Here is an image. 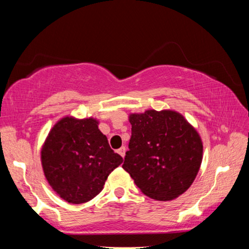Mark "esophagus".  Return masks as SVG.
Returning <instances> with one entry per match:
<instances>
[{
	"label": "esophagus",
	"mask_w": 249,
	"mask_h": 249,
	"mask_svg": "<svg viewBox=\"0 0 249 249\" xmlns=\"http://www.w3.org/2000/svg\"><path fill=\"white\" fill-rule=\"evenodd\" d=\"M125 151H126V148H125V146H122L121 147V148L119 149V150H117V153H119L121 156H122V157H125Z\"/></svg>",
	"instance_id": "34e87169"
}]
</instances>
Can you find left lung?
<instances>
[{"label":"left lung","instance_id":"8db88e82","mask_svg":"<svg viewBox=\"0 0 249 249\" xmlns=\"http://www.w3.org/2000/svg\"><path fill=\"white\" fill-rule=\"evenodd\" d=\"M132 124L123 169L151 199L169 201L190 188L202 162L196 130L174 111L149 109L129 116Z\"/></svg>","mask_w":249,"mask_h":249}]
</instances>
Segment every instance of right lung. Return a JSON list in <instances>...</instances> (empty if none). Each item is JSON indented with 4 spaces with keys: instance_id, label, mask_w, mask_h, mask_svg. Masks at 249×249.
Listing matches in <instances>:
<instances>
[{
    "instance_id": "add662e5",
    "label": "right lung",
    "mask_w": 249,
    "mask_h": 249,
    "mask_svg": "<svg viewBox=\"0 0 249 249\" xmlns=\"http://www.w3.org/2000/svg\"><path fill=\"white\" fill-rule=\"evenodd\" d=\"M123 162L94 119L64 117L53 126L41 149L48 183L69 203L80 204L102 191L108 175Z\"/></svg>"
}]
</instances>
